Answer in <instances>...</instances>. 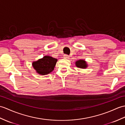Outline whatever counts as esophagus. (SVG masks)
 Instances as JSON below:
<instances>
[{
	"label": "esophagus",
	"mask_w": 125,
	"mask_h": 125,
	"mask_svg": "<svg viewBox=\"0 0 125 125\" xmlns=\"http://www.w3.org/2000/svg\"><path fill=\"white\" fill-rule=\"evenodd\" d=\"M63 57H64V58H65V59H69L70 56L69 55H68L65 54V55H64Z\"/></svg>",
	"instance_id": "obj_1"
}]
</instances>
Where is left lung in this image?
Wrapping results in <instances>:
<instances>
[{"mask_svg": "<svg viewBox=\"0 0 125 125\" xmlns=\"http://www.w3.org/2000/svg\"><path fill=\"white\" fill-rule=\"evenodd\" d=\"M75 64L77 68L80 69H86L88 67L87 63L84 60H77L75 63Z\"/></svg>", "mask_w": 125, "mask_h": 125, "instance_id": "1", "label": "left lung"}]
</instances>
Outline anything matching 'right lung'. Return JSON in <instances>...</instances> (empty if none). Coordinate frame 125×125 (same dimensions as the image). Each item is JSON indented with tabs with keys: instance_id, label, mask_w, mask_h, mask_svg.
<instances>
[{
	"instance_id": "obj_1",
	"label": "right lung",
	"mask_w": 125,
	"mask_h": 125,
	"mask_svg": "<svg viewBox=\"0 0 125 125\" xmlns=\"http://www.w3.org/2000/svg\"><path fill=\"white\" fill-rule=\"evenodd\" d=\"M57 61V59L46 55L36 61H33L32 65L38 74L44 76L54 70Z\"/></svg>"
}]
</instances>
